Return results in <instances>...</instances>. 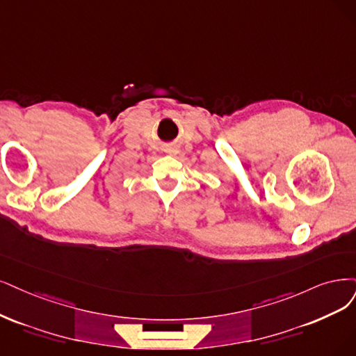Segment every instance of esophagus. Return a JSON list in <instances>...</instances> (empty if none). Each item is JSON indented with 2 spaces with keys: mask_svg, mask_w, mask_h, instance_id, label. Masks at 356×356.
Masks as SVG:
<instances>
[{
  "mask_svg": "<svg viewBox=\"0 0 356 356\" xmlns=\"http://www.w3.org/2000/svg\"><path fill=\"white\" fill-rule=\"evenodd\" d=\"M167 152H168L170 155H176V154L179 152V149H177L176 147H170V148H167Z\"/></svg>",
  "mask_w": 356,
  "mask_h": 356,
  "instance_id": "obj_1",
  "label": "esophagus"
}]
</instances>
